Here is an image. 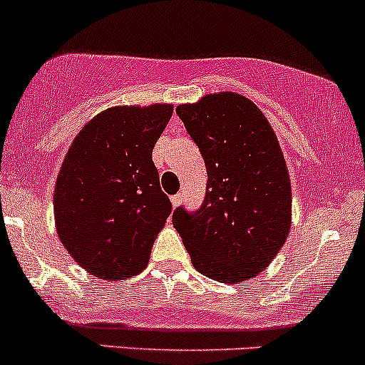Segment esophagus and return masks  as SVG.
I'll list each match as a JSON object with an SVG mask.
<instances>
[{
	"mask_svg": "<svg viewBox=\"0 0 365 365\" xmlns=\"http://www.w3.org/2000/svg\"><path fill=\"white\" fill-rule=\"evenodd\" d=\"M182 199H183V194L171 195V206H173V207H178L180 204H182Z\"/></svg>",
	"mask_w": 365,
	"mask_h": 365,
	"instance_id": "obj_1",
	"label": "esophagus"
}]
</instances>
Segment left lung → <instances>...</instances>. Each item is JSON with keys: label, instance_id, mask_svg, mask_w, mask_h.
I'll return each mask as SVG.
<instances>
[{"label": "left lung", "instance_id": "1", "mask_svg": "<svg viewBox=\"0 0 365 365\" xmlns=\"http://www.w3.org/2000/svg\"><path fill=\"white\" fill-rule=\"evenodd\" d=\"M207 170L197 213L178 207L173 225L192 265L239 284L270 265L291 228V180L277 135L262 110L235 91L176 107Z\"/></svg>", "mask_w": 365, "mask_h": 365}]
</instances>
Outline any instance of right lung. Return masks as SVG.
I'll use <instances>...</instances> for the list:
<instances>
[{
  "label": "right lung",
  "mask_w": 365,
  "mask_h": 365,
  "mask_svg": "<svg viewBox=\"0 0 365 365\" xmlns=\"http://www.w3.org/2000/svg\"><path fill=\"white\" fill-rule=\"evenodd\" d=\"M171 114V103L110 107L81 128L63 158L55 227L67 253L93 277H133L149 263L171 213L152 163Z\"/></svg>",
  "instance_id": "add662e5"
}]
</instances>
